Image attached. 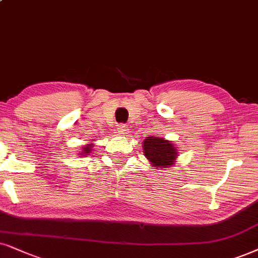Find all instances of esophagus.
Returning a JSON list of instances; mask_svg holds the SVG:
<instances>
[{"label": "esophagus", "mask_w": 258, "mask_h": 258, "mask_svg": "<svg viewBox=\"0 0 258 258\" xmlns=\"http://www.w3.org/2000/svg\"><path fill=\"white\" fill-rule=\"evenodd\" d=\"M127 126L125 125V123H121V125L118 126V132L120 133V135H125V133H127Z\"/></svg>", "instance_id": "34e87169"}]
</instances>
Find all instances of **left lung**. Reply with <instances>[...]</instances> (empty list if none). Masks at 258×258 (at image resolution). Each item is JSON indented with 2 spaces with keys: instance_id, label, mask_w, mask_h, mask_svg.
<instances>
[{
  "instance_id": "left-lung-1",
  "label": "left lung",
  "mask_w": 258,
  "mask_h": 258,
  "mask_svg": "<svg viewBox=\"0 0 258 258\" xmlns=\"http://www.w3.org/2000/svg\"><path fill=\"white\" fill-rule=\"evenodd\" d=\"M143 150L145 157L151 162L152 167L159 170L175 164L177 157V149L175 145L169 140L158 137H148L143 142Z\"/></svg>"
}]
</instances>
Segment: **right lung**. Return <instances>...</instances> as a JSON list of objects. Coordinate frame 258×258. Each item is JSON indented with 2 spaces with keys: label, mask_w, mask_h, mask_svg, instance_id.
<instances>
[{
  "label": "right lung",
  "mask_w": 258,
  "mask_h": 258,
  "mask_svg": "<svg viewBox=\"0 0 258 258\" xmlns=\"http://www.w3.org/2000/svg\"><path fill=\"white\" fill-rule=\"evenodd\" d=\"M93 145H94V144H87V145H84L82 152H80V155L89 156V153L91 152V150H93Z\"/></svg>",
  "instance_id": "1"
}]
</instances>
